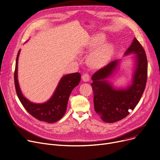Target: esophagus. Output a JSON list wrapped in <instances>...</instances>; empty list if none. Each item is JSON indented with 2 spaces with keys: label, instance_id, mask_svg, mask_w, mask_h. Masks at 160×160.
Instances as JSON below:
<instances>
[{
  "label": "esophagus",
  "instance_id": "obj_1",
  "mask_svg": "<svg viewBox=\"0 0 160 160\" xmlns=\"http://www.w3.org/2000/svg\"><path fill=\"white\" fill-rule=\"evenodd\" d=\"M82 80L84 82L89 81L90 80V76L88 73H85L82 75Z\"/></svg>",
  "mask_w": 160,
  "mask_h": 160
}]
</instances>
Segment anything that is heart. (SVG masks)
I'll return each mask as SVG.
<instances>
[{
	"label": "heart",
	"mask_w": 160,
	"mask_h": 160,
	"mask_svg": "<svg viewBox=\"0 0 160 160\" xmlns=\"http://www.w3.org/2000/svg\"><path fill=\"white\" fill-rule=\"evenodd\" d=\"M106 37L103 34H96L92 36L88 42L87 46L89 48H94L98 45L100 47L95 48L91 52L87 58L88 64L94 68H100L108 63L115 53V45L111 42L104 43Z\"/></svg>",
	"instance_id": "heart-1"
}]
</instances>
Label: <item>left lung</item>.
<instances>
[{"mask_svg":"<svg viewBox=\"0 0 160 160\" xmlns=\"http://www.w3.org/2000/svg\"><path fill=\"white\" fill-rule=\"evenodd\" d=\"M135 54V66L130 85L116 88L108 79L114 73L120 63L115 60L99 70L92 76L94 110L103 121L112 123L126 117L140 101L146 87L148 64L145 51L135 38L125 52Z\"/></svg>","mask_w":160,"mask_h":160,"instance_id":"left-lung-1","label":"left lung"}]
</instances>
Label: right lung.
I'll use <instances>...</instances> for the list:
<instances>
[{
    "label": "right lung",
    "mask_w": 160,
    "mask_h": 160,
    "mask_svg": "<svg viewBox=\"0 0 160 160\" xmlns=\"http://www.w3.org/2000/svg\"><path fill=\"white\" fill-rule=\"evenodd\" d=\"M20 53L19 51L14 72V82L17 95L27 112L33 117L45 122L53 123L59 120L66 112L69 96L72 90L81 81V74L73 73L66 75L60 80L54 93L49 100L43 103L30 102L22 95L18 79V63Z\"/></svg>",
    "instance_id": "add662e5"
}]
</instances>
